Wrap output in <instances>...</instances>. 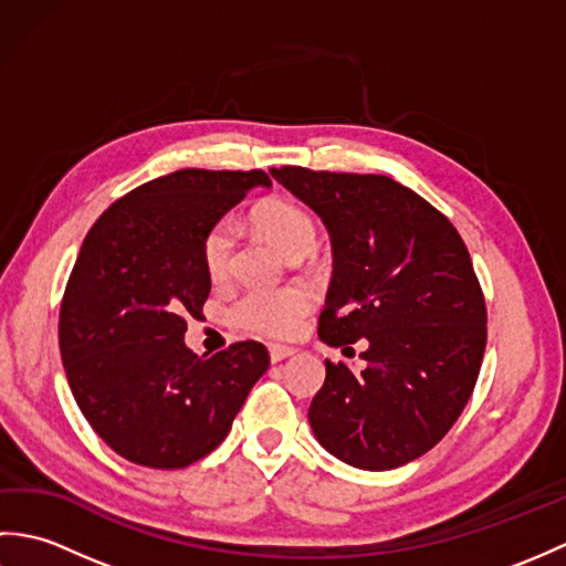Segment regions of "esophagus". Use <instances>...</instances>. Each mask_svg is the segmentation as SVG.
Returning a JSON list of instances; mask_svg holds the SVG:
<instances>
[{
  "instance_id": "esophagus-1",
  "label": "esophagus",
  "mask_w": 566,
  "mask_h": 566,
  "mask_svg": "<svg viewBox=\"0 0 566 566\" xmlns=\"http://www.w3.org/2000/svg\"><path fill=\"white\" fill-rule=\"evenodd\" d=\"M294 355V347H286V345H270V359L276 365L282 363V359L292 357Z\"/></svg>"
}]
</instances>
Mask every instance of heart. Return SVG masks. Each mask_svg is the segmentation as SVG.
<instances>
[{
	"instance_id": "obj_1",
	"label": "heart",
	"mask_w": 566,
	"mask_h": 566,
	"mask_svg": "<svg viewBox=\"0 0 566 566\" xmlns=\"http://www.w3.org/2000/svg\"><path fill=\"white\" fill-rule=\"evenodd\" d=\"M258 231L286 258L298 260L316 243L318 228L302 203L292 199H272L255 211ZM235 250V228L231 219L213 223L201 243L203 268L213 282H221L231 272ZM311 308V294L302 286L290 290H252L240 296L233 306V321L252 333L268 338H290Z\"/></svg>"
}]
</instances>
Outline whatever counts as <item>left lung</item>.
<instances>
[{"instance_id": "1", "label": "left lung", "mask_w": 566, "mask_h": 566, "mask_svg": "<svg viewBox=\"0 0 566 566\" xmlns=\"http://www.w3.org/2000/svg\"><path fill=\"white\" fill-rule=\"evenodd\" d=\"M326 226L333 280L318 338H363V371L326 359L308 408L340 462L384 472L413 462L460 418L482 367L486 306L460 233L416 191L384 175L272 167Z\"/></svg>"}]
</instances>
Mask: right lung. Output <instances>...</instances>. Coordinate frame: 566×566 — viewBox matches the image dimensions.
Listing matches in <instances>:
<instances>
[{
  "instance_id": "1",
  "label": "right lung",
  "mask_w": 566,
  "mask_h": 566,
  "mask_svg": "<svg viewBox=\"0 0 566 566\" xmlns=\"http://www.w3.org/2000/svg\"><path fill=\"white\" fill-rule=\"evenodd\" d=\"M262 170H179L128 191L90 228L60 306V357L94 432L124 460L182 469L219 448L268 347L235 343L213 357L187 347L185 316L211 292L201 243Z\"/></svg>"
}]
</instances>
